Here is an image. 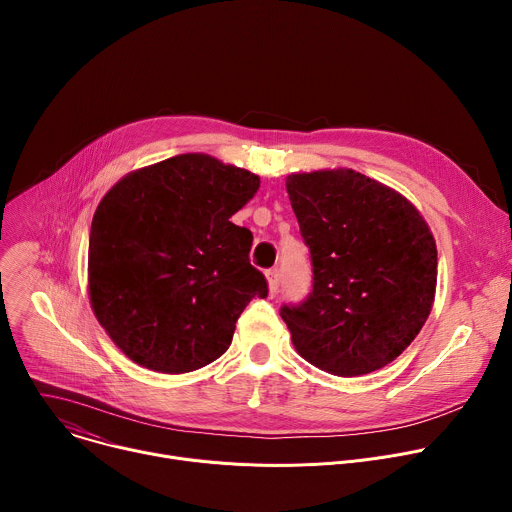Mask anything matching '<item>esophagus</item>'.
Listing matches in <instances>:
<instances>
[{"mask_svg": "<svg viewBox=\"0 0 512 512\" xmlns=\"http://www.w3.org/2000/svg\"><path fill=\"white\" fill-rule=\"evenodd\" d=\"M267 285H269V296H275L279 291V269H269L265 271Z\"/></svg>", "mask_w": 512, "mask_h": 512, "instance_id": "34e87169", "label": "esophagus"}]
</instances>
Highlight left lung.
Masks as SVG:
<instances>
[{"instance_id": "8db88e82", "label": "left lung", "mask_w": 512, "mask_h": 512, "mask_svg": "<svg viewBox=\"0 0 512 512\" xmlns=\"http://www.w3.org/2000/svg\"><path fill=\"white\" fill-rule=\"evenodd\" d=\"M314 267L312 294L283 306L298 354L320 371L360 377L393 362L435 298L437 249L421 212L356 170L285 178Z\"/></svg>"}]
</instances>
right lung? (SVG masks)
I'll use <instances>...</instances> for the list:
<instances>
[{
  "mask_svg": "<svg viewBox=\"0 0 512 512\" xmlns=\"http://www.w3.org/2000/svg\"><path fill=\"white\" fill-rule=\"evenodd\" d=\"M259 176L180 154L123 176L99 202L89 239V300L139 367L182 375L231 346L247 304L267 296L249 263L253 235L231 223Z\"/></svg>",
  "mask_w": 512,
  "mask_h": 512,
  "instance_id": "add662e5",
  "label": "right lung"
}]
</instances>
